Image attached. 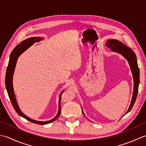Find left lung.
Instances as JSON below:
<instances>
[{
    "label": "left lung",
    "instance_id": "left-lung-1",
    "mask_svg": "<svg viewBox=\"0 0 146 146\" xmlns=\"http://www.w3.org/2000/svg\"><path fill=\"white\" fill-rule=\"evenodd\" d=\"M106 46L108 48L110 49L111 51L118 52V53H119L122 56H123L126 59L127 61H128L130 68H131L133 79H134V91H133V95L131 104H130L128 110L126 112V113H127L131 111L133 105H134L138 93L139 81H140V80H139V69L137 65V57H136L135 52L133 51L132 49L129 48L128 46H127L122 42L118 41V40H108L106 42ZM82 113L85 115L83 110Z\"/></svg>",
    "mask_w": 146,
    "mask_h": 146
}]
</instances>
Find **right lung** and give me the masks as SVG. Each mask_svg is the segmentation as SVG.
Masks as SVG:
<instances>
[{
  "instance_id": "obj_1",
  "label": "right lung",
  "mask_w": 146,
  "mask_h": 146,
  "mask_svg": "<svg viewBox=\"0 0 146 146\" xmlns=\"http://www.w3.org/2000/svg\"><path fill=\"white\" fill-rule=\"evenodd\" d=\"M42 38H40V37H32V38H30L27 39L24 41H22L20 44L16 46L13 50H12L11 54L10 55V58H9V61L8 64V66L7 68V71H6V75H5V86L6 89H7V94L9 95V97L10 98L11 103L13 105V107L14 108L15 110L16 111V112L18 113L19 115L21 117L24 118L26 120L30 121L33 123H36V124H39V125H45L48 124V123H51L53 122V121L56 120L59 116L60 115L61 113V95L64 91L61 93L60 95V98H59V104H58V111L56 115L53 119L48 120V121H38L33 120L31 118L26 116L25 114H24L22 112L21 110H20L19 107L18 106L17 102L16 100V98H15V94L14 92V88H13V84H12V80H13V75L15 70V66H16L17 61L18 60V58L20 56V55L23 53V52L25 51L26 49H28L29 47H31L34 43L36 42H39L41 40H42Z\"/></svg>"
}]
</instances>
